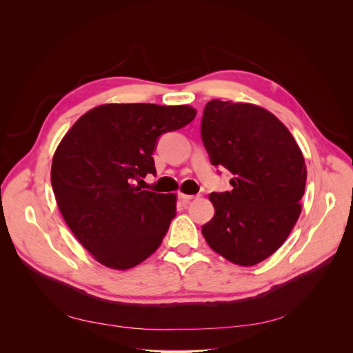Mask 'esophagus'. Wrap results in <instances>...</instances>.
<instances>
[{"mask_svg":"<svg viewBox=\"0 0 353 353\" xmlns=\"http://www.w3.org/2000/svg\"><path fill=\"white\" fill-rule=\"evenodd\" d=\"M179 197L180 200L184 203V205H188V203H190V200L196 199L197 196H193V194H183V193H179Z\"/></svg>","mask_w":353,"mask_h":353,"instance_id":"esophagus-1","label":"esophagus"}]
</instances>
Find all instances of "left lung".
Returning a JSON list of instances; mask_svg holds the SVG:
<instances>
[{
	"instance_id": "8db88e82",
	"label": "left lung",
	"mask_w": 353,
	"mask_h": 353,
	"mask_svg": "<svg viewBox=\"0 0 353 353\" xmlns=\"http://www.w3.org/2000/svg\"><path fill=\"white\" fill-rule=\"evenodd\" d=\"M210 163L233 174L232 192L210 193L209 246L232 263L253 266L279 249L301 214L306 165L283 123L248 103L212 100L200 127Z\"/></svg>"
}]
</instances>
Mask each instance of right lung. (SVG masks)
I'll return each mask as SVG.
<instances>
[{
  "label": "right lung",
  "instance_id": "right-lung-1",
  "mask_svg": "<svg viewBox=\"0 0 353 353\" xmlns=\"http://www.w3.org/2000/svg\"><path fill=\"white\" fill-rule=\"evenodd\" d=\"M194 117L189 105L104 104L61 140L51 164L52 192L74 236L101 265L130 269L163 242L176 196L141 190L134 181L156 174L160 136Z\"/></svg>",
  "mask_w": 353,
  "mask_h": 353
}]
</instances>
